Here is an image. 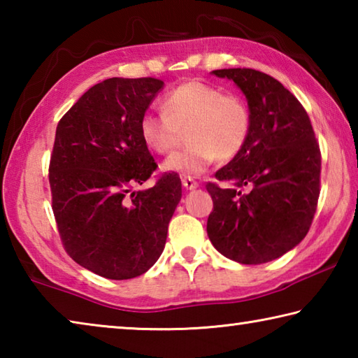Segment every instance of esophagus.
Listing matches in <instances>:
<instances>
[{
  "instance_id": "obj_1",
  "label": "esophagus",
  "mask_w": 358,
  "mask_h": 358,
  "mask_svg": "<svg viewBox=\"0 0 358 358\" xmlns=\"http://www.w3.org/2000/svg\"><path fill=\"white\" fill-rule=\"evenodd\" d=\"M181 185H183V187H185V189H187V191H192V189H196V187H199L197 181H194V180L189 178V177L181 178Z\"/></svg>"
}]
</instances>
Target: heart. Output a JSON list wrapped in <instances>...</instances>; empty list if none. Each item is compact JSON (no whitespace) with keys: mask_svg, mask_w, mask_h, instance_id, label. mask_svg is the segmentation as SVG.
<instances>
[{"mask_svg":"<svg viewBox=\"0 0 358 358\" xmlns=\"http://www.w3.org/2000/svg\"><path fill=\"white\" fill-rule=\"evenodd\" d=\"M164 112L142 115L141 137L155 153L167 155L187 129L189 147L162 162V171L199 177L220 157L230 161L240 155L251 134V110L243 98L224 94L215 85L191 80L169 93Z\"/></svg>","mask_w":358,"mask_h":358,"instance_id":"obj_1","label":"heart"}]
</instances>
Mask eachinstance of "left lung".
Segmentation results:
<instances>
[{
  "label": "left lung",
  "mask_w": 358,
  "mask_h": 358,
  "mask_svg": "<svg viewBox=\"0 0 358 358\" xmlns=\"http://www.w3.org/2000/svg\"><path fill=\"white\" fill-rule=\"evenodd\" d=\"M246 96L251 134L245 148L208 183L213 211L207 234L222 256L265 264L292 250L310 230L320 186V150L299 99L256 69H217Z\"/></svg>",
  "instance_id": "8db88e82"
}]
</instances>
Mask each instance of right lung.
Returning a JSON list of instances; mask_svg holds the SVG:
<instances>
[{"instance_id": "add662e5", "label": "right lung", "mask_w": 358, "mask_h": 358, "mask_svg": "<svg viewBox=\"0 0 358 358\" xmlns=\"http://www.w3.org/2000/svg\"><path fill=\"white\" fill-rule=\"evenodd\" d=\"M164 88L157 78L113 77L94 85L59 120L48 181L64 250L107 280H131L155 265L181 199V181L156 171L141 137L142 115Z\"/></svg>"}]
</instances>
